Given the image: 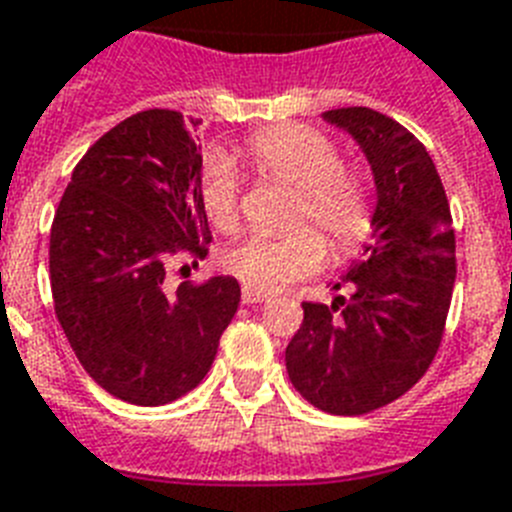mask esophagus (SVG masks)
Returning <instances> with one entry per match:
<instances>
[{"label":"esophagus","instance_id":"34e87169","mask_svg":"<svg viewBox=\"0 0 512 512\" xmlns=\"http://www.w3.org/2000/svg\"><path fill=\"white\" fill-rule=\"evenodd\" d=\"M242 302H244V305H263V302H268V294L255 292V289H249V286H244V289H242Z\"/></svg>","mask_w":512,"mask_h":512}]
</instances>
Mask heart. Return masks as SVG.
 I'll use <instances>...</instances> for the list:
<instances>
[{"label": "heart", "instance_id": "1", "mask_svg": "<svg viewBox=\"0 0 512 512\" xmlns=\"http://www.w3.org/2000/svg\"><path fill=\"white\" fill-rule=\"evenodd\" d=\"M244 155L263 178L292 186L297 202L292 228L281 236H249L226 255V270L255 292H276L321 270L328 249L352 255L373 231V191L363 170L344 165L342 149L331 136L310 126H276L252 136ZM199 205L220 234L242 226V186L231 162L213 157L199 176ZM310 222L312 229L302 227Z\"/></svg>", "mask_w": 512, "mask_h": 512}]
</instances>
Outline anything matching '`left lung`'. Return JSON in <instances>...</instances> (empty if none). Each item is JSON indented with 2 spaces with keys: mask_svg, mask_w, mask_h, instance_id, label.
Wrapping results in <instances>:
<instances>
[{
  "mask_svg": "<svg viewBox=\"0 0 512 512\" xmlns=\"http://www.w3.org/2000/svg\"><path fill=\"white\" fill-rule=\"evenodd\" d=\"M323 118L347 128L371 162L373 242L336 284L350 297L302 302L286 371L323 413L363 415L413 389L436 357L455 284V228L434 160L405 126L371 107Z\"/></svg>",
  "mask_w": 512,
  "mask_h": 512,
  "instance_id": "1",
  "label": "left lung"
}]
</instances>
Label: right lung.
I'll return each mask as SVG.
<instances>
[{
  "label": "right lung",
  "mask_w": 512,
  "mask_h": 512,
  "mask_svg": "<svg viewBox=\"0 0 512 512\" xmlns=\"http://www.w3.org/2000/svg\"><path fill=\"white\" fill-rule=\"evenodd\" d=\"M199 170L184 115L141 110L91 144L54 213V315L83 371L131 405L191 392L242 297L231 276L165 292L170 265L205 260L213 242Z\"/></svg>",
  "instance_id": "add662e5"
}]
</instances>
